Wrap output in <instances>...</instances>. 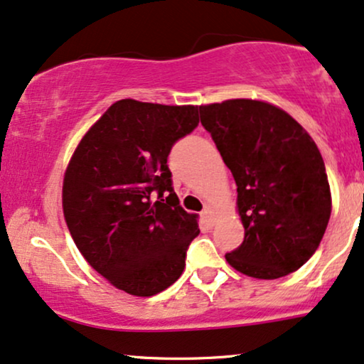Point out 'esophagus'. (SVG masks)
I'll return each mask as SVG.
<instances>
[{
    "mask_svg": "<svg viewBox=\"0 0 364 364\" xmlns=\"http://www.w3.org/2000/svg\"><path fill=\"white\" fill-rule=\"evenodd\" d=\"M200 216H203L204 221L208 223V226H214V223H216V214H214V209L209 208V205H208V208H204Z\"/></svg>",
    "mask_w": 364,
    "mask_h": 364,
    "instance_id": "obj_1",
    "label": "esophagus"
}]
</instances>
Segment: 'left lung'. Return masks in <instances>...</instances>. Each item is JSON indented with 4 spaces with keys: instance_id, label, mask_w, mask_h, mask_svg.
Segmentation results:
<instances>
[{
    "instance_id": "left-lung-1",
    "label": "left lung",
    "mask_w": 364,
    "mask_h": 364,
    "mask_svg": "<svg viewBox=\"0 0 364 364\" xmlns=\"http://www.w3.org/2000/svg\"><path fill=\"white\" fill-rule=\"evenodd\" d=\"M237 186L245 240L226 262L253 278L299 270L319 248L331 218V189L319 148L280 107L253 100L199 106Z\"/></svg>"
}]
</instances>
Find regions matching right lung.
Segmentation results:
<instances>
[{"label": "right lung", "instance_id": "add662e5", "mask_svg": "<svg viewBox=\"0 0 364 364\" xmlns=\"http://www.w3.org/2000/svg\"><path fill=\"white\" fill-rule=\"evenodd\" d=\"M199 124L197 106L116 101L75 148L62 208L87 263L136 297L168 289L186 268L197 216L178 204L167 159Z\"/></svg>", "mask_w": 364, "mask_h": 364}]
</instances>
